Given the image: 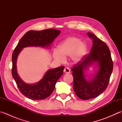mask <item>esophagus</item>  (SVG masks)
I'll return each mask as SVG.
<instances>
[{
  "mask_svg": "<svg viewBox=\"0 0 122 122\" xmlns=\"http://www.w3.org/2000/svg\"><path fill=\"white\" fill-rule=\"evenodd\" d=\"M64 73H65V74H67V73H70V70L68 67H65L64 70Z\"/></svg>",
  "mask_w": 122,
  "mask_h": 122,
  "instance_id": "esophagus-1",
  "label": "esophagus"
}]
</instances>
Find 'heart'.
Here are the masks:
<instances>
[{
    "mask_svg": "<svg viewBox=\"0 0 122 122\" xmlns=\"http://www.w3.org/2000/svg\"><path fill=\"white\" fill-rule=\"evenodd\" d=\"M87 48L84 43H81L79 39L71 37L63 41L58 46V51H55L54 57L60 62L65 61V57L71 56V60L77 63L83 58L86 54Z\"/></svg>",
    "mask_w": 122,
    "mask_h": 122,
    "instance_id": "obj_1",
    "label": "heart"
}]
</instances>
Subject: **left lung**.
<instances>
[{
	"label": "left lung",
	"mask_w": 122,
	"mask_h": 122,
	"mask_svg": "<svg viewBox=\"0 0 122 122\" xmlns=\"http://www.w3.org/2000/svg\"><path fill=\"white\" fill-rule=\"evenodd\" d=\"M87 34L92 40L91 51L71 68L73 71V89L77 97L82 100L91 99L102 94L107 88L113 69L111 51L106 43L95 34L90 32ZM96 62L99 66L97 74L88 81L85 78L84 71Z\"/></svg>",
	"instance_id": "8db88e82"
}]
</instances>
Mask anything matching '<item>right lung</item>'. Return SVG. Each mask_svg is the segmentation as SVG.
Masks as SVG:
<instances>
[{"label":"right lung","mask_w":122,"mask_h":122,"mask_svg":"<svg viewBox=\"0 0 122 122\" xmlns=\"http://www.w3.org/2000/svg\"><path fill=\"white\" fill-rule=\"evenodd\" d=\"M61 33V31L48 29L41 31L30 30L20 39L12 55V76L20 92L25 97L35 100H43L51 95L57 81L63 75L64 66L48 71L42 80L34 84L24 83L18 76L16 61L18 54L24 47L30 46L48 47Z\"/></svg>","instance_id":"right-lung-1"}]
</instances>
